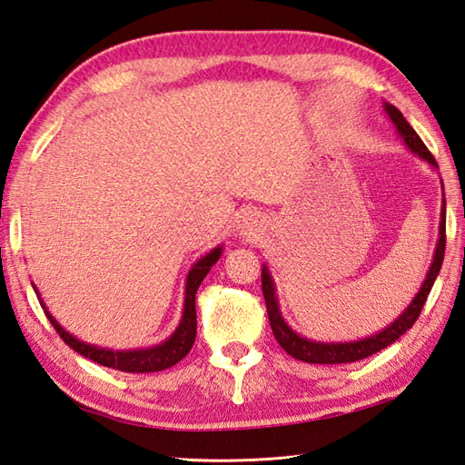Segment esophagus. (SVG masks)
Returning <instances> with one entry per match:
<instances>
[{
  "mask_svg": "<svg viewBox=\"0 0 465 465\" xmlns=\"http://www.w3.org/2000/svg\"><path fill=\"white\" fill-rule=\"evenodd\" d=\"M262 232H263V220H262L260 213L250 212V213H245L242 217V233H243V238L255 240V238H258V235H262Z\"/></svg>",
  "mask_w": 465,
  "mask_h": 465,
  "instance_id": "esophagus-1",
  "label": "esophagus"
}]
</instances>
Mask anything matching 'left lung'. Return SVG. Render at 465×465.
<instances>
[{
    "instance_id": "obj_1",
    "label": "left lung",
    "mask_w": 465,
    "mask_h": 465,
    "mask_svg": "<svg viewBox=\"0 0 465 465\" xmlns=\"http://www.w3.org/2000/svg\"><path fill=\"white\" fill-rule=\"evenodd\" d=\"M385 114L390 115V120L396 125L398 134L401 135V140L406 142L410 150L420 155L421 160H426L430 165L438 167L433 155L426 147V143L421 142V137L416 134V130L406 122V117L393 107L391 104H383ZM443 252H446V200L441 203V222H440V240L436 245V253H433V262L430 265V272L423 280L420 292L416 293V298L411 300L406 310L401 312L398 320H393L388 328H383L381 331L370 335V338H363L358 341H331V343H323V341H313L308 338H302V335L295 333L288 323L283 322L280 305H278V295H275L273 288V280L270 275L268 265H263L262 270V290H263V298H265V308H268V318L272 331L275 335V340L282 345V348L288 351L292 358L300 360V361H308V363H351V361H360L363 358H370V355L381 351L383 348H388L390 343L400 340L403 333L411 330V325L416 323L420 318L423 303H426L428 295L431 292V285L436 282L438 273L441 270L443 263Z\"/></svg>"
}]
</instances>
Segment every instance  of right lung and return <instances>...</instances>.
Segmentation results:
<instances>
[{
    "label": "right lung",
    "instance_id": "add662e5",
    "mask_svg": "<svg viewBox=\"0 0 465 465\" xmlns=\"http://www.w3.org/2000/svg\"><path fill=\"white\" fill-rule=\"evenodd\" d=\"M220 255H222V248H215L207 255H203L200 262H195L192 265V270H190V273H187V280H185V302H183L182 322L175 328V331L170 335V338H167L160 345H153V348L127 350V351L95 348V345L80 341L77 338H74L72 333L65 331L62 325L55 322L54 315L47 312L42 298H39V302H42V308L47 315V320L52 322L55 331L59 333V338H62L69 345V348L75 350L77 353L85 355V358H90L92 361H97L100 365H105V368L120 370V371H127V373L162 371L165 368H172V365H175L177 361L183 360L187 353H190L192 345L195 341V331H197L195 292H197V288H200V283L203 282L207 272L212 270V265L220 260ZM35 293H37V290H35Z\"/></svg>",
    "mask_w": 465,
    "mask_h": 465
}]
</instances>
